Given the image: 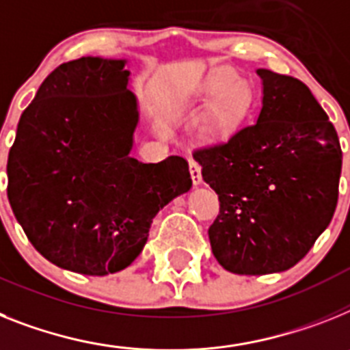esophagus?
I'll use <instances>...</instances> for the list:
<instances>
[{"label":"esophagus","mask_w":350,"mask_h":350,"mask_svg":"<svg viewBox=\"0 0 350 350\" xmlns=\"http://www.w3.org/2000/svg\"><path fill=\"white\" fill-rule=\"evenodd\" d=\"M189 163H190V174H192L193 185H199V183H201V181H202L201 165H199V161H198V160H193V158H190Z\"/></svg>","instance_id":"esophagus-1"}]
</instances>
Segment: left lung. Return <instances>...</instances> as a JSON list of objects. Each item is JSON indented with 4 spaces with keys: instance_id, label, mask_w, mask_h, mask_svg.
Listing matches in <instances>:
<instances>
[{
    "instance_id": "1",
    "label": "left lung",
    "mask_w": 350,
    "mask_h": 350,
    "mask_svg": "<svg viewBox=\"0 0 350 350\" xmlns=\"http://www.w3.org/2000/svg\"><path fill=\"white\" fill-rule=\"evenodd\" d=\"M258 119L226 140L193 149L202 180L219 196L211 252L234 274L288 270L329 226L338 202L342 148L306 85L258 69Z\"/></svg>"
}]
</instances>
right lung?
<instances>
[{
    "label": "right lung",
    "mask_w": 350,
    "mask_h": 350,
    "mask_svg": "<svg viewBox=\"0 0 350 350\" xmlns=\"http://www.w3.org/2000/svg\"><path fill=\"white\" fill-rule=\"evenodd\" d=\"M126 60L83 57L49 72L17 124L7 196L46 260L87 275L139 256L160 208L192 187L189 161L130 157L139 122Z\"/></svg>",
    "instance_id": "obj_1"
}]
</instances>
